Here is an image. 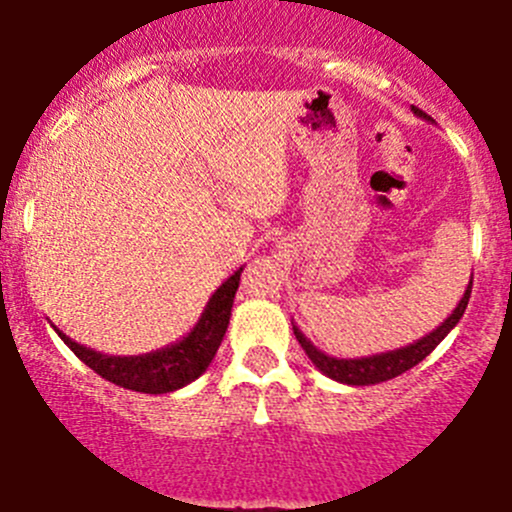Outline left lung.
<instances>
[{
  "label": "left lung",
  "mask_w": 512,
  "mask_h": 512,
  "mask_svg": "<svg viewBox=\"0 0 512 512\" xmlns=\"http://www.w3.org/2000/svg\"><path fill=\"white\" fill-rule=\"evenodd\" d=\"M412 110H414V115L422 117V120H432L427 112L417 110V107H412ZM471 284H473V277H471L469 287H466L464 297H461L459 304H456V309L451 311L444 321H441V326L434 328V331L427 333V336L419 338V341L410 343V346L395 348V351L363 355V358H333V355H326L324 351H319V348H316L314 343H311L309 338L299 331L297 324H292L294 336H297V341L301 343V348H304V353L309 355L311 363H314L316 368L326 375V378L336 380V383H343V385H358V387L385 383V380L397 378V375H402L405 370H410L417 363H422V360L427 358V355L432 353L441 341H444L446 333L459 324V319L464 316V311H466V304H469V299H471Z\"/></svg>",
  "instance_id": "obj_1"
}]
</instances>
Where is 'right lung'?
<instances>
[{
    "mask_svg": "<svg viewBox=\"0 0 512 512\" xmlns=\"http://www.w3.org/2000/svg\"><path fill=\"white\" fill-rule=\"evenodd\" d=\"M240 272L242 267L215 289L191 333H186L181 341L171 343V346L159 348V351L142 355H107L88 346H80L66 333L58 331L56 326L53 328L61 336V341L88 368H93L100 378L110 380V383L125 387V390L147 392V395L181 390V387L201 378L218 353L220 341H223L230 324V309H233L235 292L240 287Z\"/></svg>",
    "mask_w": 512,
    "mask_h": 512,
    "instance_id": "add662e5",
    "label": "right lung"
}]
</instances>
